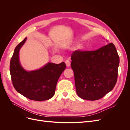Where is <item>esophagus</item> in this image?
Wrapping results in <instances>:
<instances>
[{"label": "esophagus", "instance_id": "esophagus-1", "mask_svg": "<svg viewBox=\"0 0 130 130\" xmlns=\"http://www.w3.org/2000/svg\"><path fill=\"white\" fill-rule=\"evenodd\" d=\"M65 63H66L67 67H69L70 66V62L69 60H66L65 61Z\"/></svg>", "mask_w": 130, "mask_h": 130}]
</instances>
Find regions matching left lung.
I'll return each mask as SVG.
<instances>
[{"label":"left lung","instance_id":"1","mask_svg":"<svg viewBox=\"0 0 130 130\" xmlns=\"http://www.w3.org/2000/svg\"><path fill=\"white\" fill-rule=\"evenodd\" d=\"M71 60L76 91L81 99L99 100L115 87L119 56L112 43L96 50L75 51Z\"/></svg>","mask_w":130,"mask_h":130}]
</instances>
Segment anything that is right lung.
<instances>
[{
    "mask_svg": "<svg viewBox=\"0 0 130 130\" xmlns=\"http://www.w3.org/2000/svg\"><path fill=\"white\" fill-rule=\"evenodd\" d=\"M26 40V38L15 47L10 61V71L13 86L18 93L31 100L50 99L54 95L57 81L66 65L64 62L48 63L38 70L25 71L19 63V52Z\"/></svg>",
    "mask_w": 130,
    "mask_h": 130,
    "instance_id": "obj_1",
    "label": "right lung"
}]
</instances>
